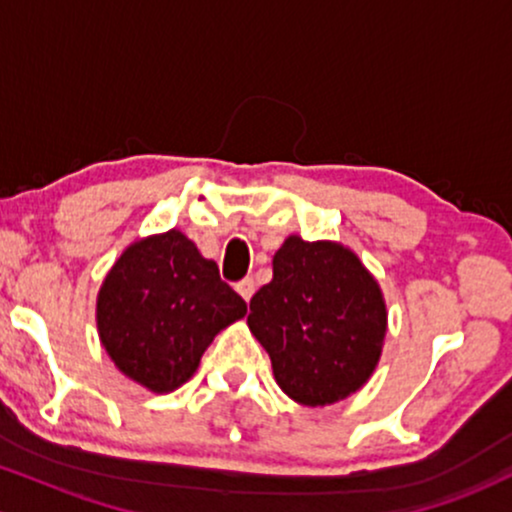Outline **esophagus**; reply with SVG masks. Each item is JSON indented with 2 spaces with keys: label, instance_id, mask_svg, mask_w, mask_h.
I'll return each instance as SVG.
<instances>
[{
  "label": "esophagus",
  "instance_id": "34e87169",
  "mask_svg": "<svg viewBox=\"0 0 512 512\" xmlns=\"http://www.w3.org/2000/svg\"><path fill=\"white\" fill-rule=\"evenodd\" d=\"M236 291L240 293V296L245 298V301H250L252 293H255V279H243V281H238Z\"/></svg>",
  "mask_w": 512,
  "mask_h": 512
}]
</instances>
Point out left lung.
Returning <instances> with one entry per match:
<instances>
[{"mask_svg": "<svg viewBox=\"0 0 512 512\" xmlns=\"http://www.w3.org/2000/svg\"><path fill=\"white\" fill-rule=\"evenodd\" d=\"M248 325L281 390L322 407L370 378L387 313L378 281L354 252L291 236L274 255V279L252 296Z\"/></svg>", "mask_w": 512, "mask_h": 512, "instance_id": "1", "label": "left lung"}]
</instances>
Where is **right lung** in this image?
<instances>
[{"mask_svg":"<svg viewBox=\"0 0 512 512\" xmlns=\"http://www.w3.org/2000/svg\"><path fill=\"white\" fill-rule=\"evenodd\" d=\"M248 313V303L214 260L180 231L129 245L98 293V334L115 366L168 392L192 378L204 349L223 327Z\"/></svg>","mask_w":512,"mask_h":512,"instance_id":"right-lung-1","label":"right lung"}]
</instances>
